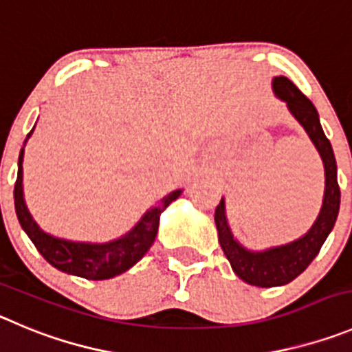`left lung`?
Here are the masks:
<instances>
[{
	"label": "left lung",
	"instance_id": "1",
	"mask_svg": "<svg viewBox=\"0 0 352 352\" xmlns=\"http://www.w3.org/2000/svg\"><path fill=\"white\" fill-rule=\"evenodd\" d=\"M274 94L287 102L290 113L304 126L307 135L316 146L324 165V198L321 212L309 232L294 243L276 246L265 252L245 250L231 234L224 213V199L215 208V224L219 231V243L231 267L245 283L261 288L281 287L294 281L300 272L320 254L324 239L333 229L340 208V187L337 182V163L330 140L321 128L320 116L313 102L305 97L288 78L278 76L272 80Z\"/></svg>",
	"mask_w": 352,
	"mask_h": 352
}]
</instances>
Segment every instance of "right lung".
Masks as SVG:
<instances>
[{"mask_svg":"<svg viewBox=\"0 0 352 352\" xmlns=\"http://www.w3.org/2000/svg\"><path fill=\"white\" fill-rule=\"evenodd\" d=\"M31 133L32 130L29 131L28 137H31ZM22 160H24V149H21V154H19V173L17 180H15V189H13L15 212H17V219L22 229L48 264L57 267L58 271L80 276L85 280H109V278L128 271L131 265H135L154 243L161 212L170 203L175 201L182 192L173 191L165 196L160 205L153 206L142 217V221L135 228L116 241L106 243V245L65 241V239L54 238V236L43 232L38 224L32 221L31 213L25 206L24 195H22Z\"/></svg>","mask_w":352,"mask_h":352,"instance_id":"right-lung-1","label":"right lung"}]
</instances>
